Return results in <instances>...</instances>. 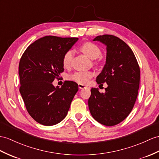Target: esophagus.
Returning <instances> with one entry per match:
<instances>
[{
  "label": "esophagus",
  "mask_w": 159,
  "mask_h": 159,
  "mask_svg": "<svg viewBox=\"0 0 159 159\" xmlns=\"http://www.w3.org/2000/svg\"><path fill=\"white\" fill-rule=\"evenodd\" d=\"M78 87H79L80 89H84V88H88L86 86H85V85L82 84H78Z\"/></svg>",
  "instance_id": "1"
}]
</instances>
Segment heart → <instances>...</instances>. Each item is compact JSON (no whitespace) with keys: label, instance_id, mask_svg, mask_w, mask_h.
I'll use <instances>...</instances> for the list:
<instances>
[{"label":"heart","instance_id":"obj_1","mask_svg":"<svg viewBox=\"0 0 159 159\" xmlns=\"http://www.w3.org/2000/svg\"><path fill=\"white\" fill-rule=\"evenodd\" d=\"M80 49L82 51L92 59H96L101 55V50L96 44L90 42H87L81 46ZM73 53L71 50H68L64 54L62 59V63L63 67L67 68L71 65L73 59ZM93 76V73L91 71H77L69 77V78L75 81L80 84H86Z\"/></svg>","mask_w":159,"mask_h":159}]
</instances>
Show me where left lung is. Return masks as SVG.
<instances>
[{
	"mask_svg": "<svg viewBox=\"0 0 159 159\" xmlns=\"http://www.w3.org/2000/svg\"><path fill=\"white\" fill-rule=\"evenodd\" d=\"M93 41L107 46L106 63L96 82H106L108 86L104 93L98 88L91 89L89 109L96 121L113 126L123 121L133 109L140 86V67L129 46L118 37L104 34Z\"/></svg>",
	"mask_w": 159,
	"mask_h": 159,
	"instance_id": "left-lung-1",
	"label": "left lung"
}]
</instances>
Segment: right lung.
Returning <instances> with one entry per match:
<instances>
[{"mask_svg":"<svg viewBox=\"0 0 159 159\" xmlns=\"http://www.w3.org/2000/svg\"><path fill=\"white\" fill-rule=\"evenodd\" d=\"M77 40L44 36L31 44L19 61V92L28 113L42 125H54L63 120L78 91V85L72 81H65L61 88L52 84L64 71V54Z\"/></svg>","mask_w":159,"mask_h":159,"instance_id":"add662e5","label":"right lung"}]
</instances>
